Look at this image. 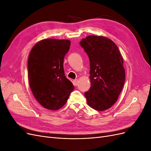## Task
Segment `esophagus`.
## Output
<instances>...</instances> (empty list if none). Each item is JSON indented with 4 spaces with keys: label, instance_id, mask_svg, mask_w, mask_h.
<instances>
[{
    "label": "esophagus",
    "instance_id": "obj_1",
    "mask_svg": "<svg viewBox=\"0 0 151 151\" xmlns=\"http://www.w3.org/2000/svg\"><path fill=\"white\" fill-rule=\"evenodd\" d=\"M73 84H74L75 86H77V85H78V80L75 79L73 81Z\"/></svg>",
    "mask_w": 151,
    "mask_h": 151
}]
</instances>
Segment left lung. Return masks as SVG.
<instances>
[{
    "instance_id": "1",
    "label": "left lung",
    "mask_w": 151,
    "mask_h": 151,
    "mask_svg": "<svg viewBox=\"0 0 151 151\" xmlns=\"http://www.w3.org/2000/svg\"><path fill=\"white\" fill-rule=\"evenodd\" d=\"M80 45L90 62L91 88L84 93L87 103L96 110H106L116 103L125 83L123 57L116 45L104 36H88Z\"/></svg>"
}]
</instances>
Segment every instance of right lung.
<instances>
[{"mask_svg":"<svg viewBox=\"0 0 151 151\" xmlns=\"http://www.w3.org/2000/svg\"><path fill=\"white\" fill-rule=\"evenodd\" d=\"M70 46L68 40L45 39L36 43L29 55L30 88L37 101L50 110L61 108L74 89L63 66Z\"/></svg>","mask_w":151,"mask_h":151,"instance_id":"add662e5","label":"right lung"}]
</instances>
